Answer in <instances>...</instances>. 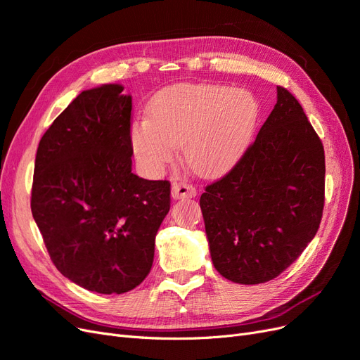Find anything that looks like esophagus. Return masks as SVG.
<instances>
[{"label":"esophagus","instance_id":"esophagus-1","mask_svg":"<svg viewBox=\"0 0 360 360\" xmlns=\"http://www.w3.org/2000/svg\"><path fill=\"white\" fill-rule=\"evenodd\" d=\"M197 195V189L186 181H179L172 184V198L183 200V198H193Z\"/></svg>","mask_w":360,"mask_h":360}]
</instances>
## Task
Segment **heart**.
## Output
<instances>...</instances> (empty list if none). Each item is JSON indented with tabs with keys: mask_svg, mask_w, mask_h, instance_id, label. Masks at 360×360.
Here are the masks:
<instances>
[{
	"mask_svg": "<svg viewBox=\"0 0 360 360\" xmlns=\"http://www.w3.org/2000/svg\"><path fill=\"white\" fill-rule=\"evenodd\" d=\"M258 118V102L242 89L219 85H172L156 94L150 118L132 124L135 156L158 176L183 158L200 176H216L242 156Z\"/></svg>",
	"mask_w": 360,
	"mask_h": 360,
	"instance_id": "heart-1",
	"label": "heart"
}]
</instances>
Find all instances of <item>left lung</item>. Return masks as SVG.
I'll return each instance as SVG.
<instances>
[{"label":"left lung","instance_id":"left-lung-1","mask_svg":"<svg viewBox=\"0 0 360 360\" xmlns=\"http://www.w3.org/2000/svg\"><path fill=\"white\" fill-rule=\"evenodd\" d=\"M324 148L288 90L233 169L205 186L200 205L214 269L237 284H263L296 261L324 207Z\"/></svg>","mask_w":360,"mask_h":360}]
</instances>
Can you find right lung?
<instances>
[{"label": "right lung", "instance_id": "1", "mask_svg": "<svg viewBox=\"0 0 360 360\" xmlns=\"http://www.w3.org/2000/svg\"><path fill=\"white\" fill-rule=\"evenodd\" d=\"M106 84L85 90L41 136L31 212L52 263L85 290L122 294L150 274L169 212L168 180L132 172V97Z\"/></svg>", "mask_w": 360, "mask_h": 360}]
</instances>
